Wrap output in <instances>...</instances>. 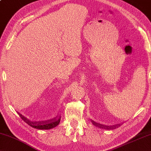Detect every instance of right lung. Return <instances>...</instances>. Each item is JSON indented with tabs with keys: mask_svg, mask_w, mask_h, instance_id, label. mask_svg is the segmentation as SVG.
<instances>
[{
	"mask_svg": "<svg viewBox=\"0 0 151 151\" xmlns=\"http://www.w3.org/2000/svg\"><path fill=\"white\" fill-rule=\"evenodd\" d=\"M60 119H55L52 122H46L45 124H36V123L35 122H29V125L32 127H34V128L38 129H52L54 127H57L58 125L60 123Z\"/></svg>",
	"mask_w": 151,
	"mask_h": 151,
	"instance_id": "1",
	"label": "right lung"
}]
</instances>
